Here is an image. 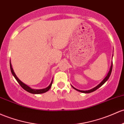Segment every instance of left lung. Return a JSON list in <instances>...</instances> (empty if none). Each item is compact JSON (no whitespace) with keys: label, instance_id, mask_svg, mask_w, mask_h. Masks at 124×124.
<instances>
[{"label":"left lung","instance_id":"left-lung-1","mask_svg":"<svg viewBox=\"0 0 124 124\" xmlns=\"http://www.w3.org/2000/svg\"><path fill=\"white\" fill-rule=\"evenodd\" d=\"M112 64H111V68H110V69H109V72H108V74H107V75L106 76L105 78L104 79H103L102 81V82H101L100 84H98V85L97 86H95V88H92V89H90V90H88V91H81V90H79V89H76V88H74V87H73V86H72V88H73V89H75V90H77V91H79V92H82V93H91V92H93V91H96V89H98L99 88H100V87L102 85H104V84H105V83L106 82H107V81H108V79H109V78L110 75H111V72H112Z\"/></svg>","mask_w":124,"mask_h":124}]
</instances>
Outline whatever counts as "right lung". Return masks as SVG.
<instances>
[{"label":"right lung","mask_w":124,"mask_h":124,"mask_svg":"<svg viewBox=\"0 0 124 124\" xmlns=\"http://www.w3.org/2000/svg\"><path fill=\"white\" fill-rule=\"evenodd\" d=\"M10 70H11V72L12 73V75H13V77H15V78L16 79V81H17V82L19 84V85L22 86V88L23 89H24L25 91H28V92H29V93H33V94H39V93H45V92H46L47 91H48L49 90L50 88H51L52 84V82H53V79L52 80L50 85H49L47 87H46V88H44V89H32V88H30L29 86H28L27 85L24 84V83H23L21 81H20V80L19 79V78L17 77V76L16 75V74L15 73L14 71H13V68H12V64L10 62Z\"/></svg>","instance_id":"1"}]
</instances>
